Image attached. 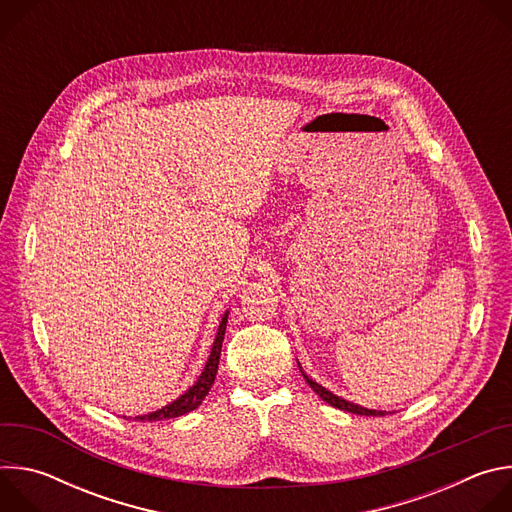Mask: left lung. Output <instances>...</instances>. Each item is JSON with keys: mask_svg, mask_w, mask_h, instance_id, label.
<instances>
[{"mask_svg": "<svg viewBox=\"0 0 512 512\" xmlns=\"http://www.w3.org/2000/svg\"><path fill=\"white\" fill-rule=\"evenodd\" d=\"M298 367H300V371H302V375H304V379H306V383L314 389V393L322 399V401H326L328 405H332V407H336V409H340V411H348V413H354V415H367V417H381V415H385L387 411H379V409H367V407H362V405H356V403H350V401H346V399H342V397H338V395H334L332 391H328L326 387H322L320 383H316L314 379H310L306 373H304V369H302V364L298 362Z\"/></svg>", "mask_w": 512, "mask_h": 512, "instance_id": "obj_1", "label": "left lung"}]
</instances>
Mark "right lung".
<instances>
[{
  "label": "right lung",
  "mask_w": 512,
  "mask_h": 512,
  "mask_svg": "<svg viewBox=\"0 0 512 512\" xmlns=\"http://www.w3.org/2000/svg\"><path fill=\"white\" fill-rule=\"evenodd\" d=\"M227 320H229V310L223 314L221 324H218L216 330V338L212 342L208 360L204 364V369L200 373V377L194 381L192 387H188L178 399H174L172 403L164 405L162 409H156L152 413H145V415H137L135 421H162V419H174L180 415H186L190 411H194L204 397L208 395L214 379H216V371H218V360H221V348H223V340H225V330H227Z\"/></svg>",
  "instance_id": "right-lung-1"
}]
</instances>
